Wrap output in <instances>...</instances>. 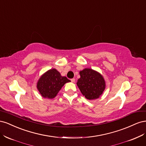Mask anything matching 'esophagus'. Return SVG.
Wrapping results in <instances>:
<instances>
[{
    "label": "esophagus",
    "mask_w": 146,
    "mask_h": 146,
    "mask_svg": "<svg viewBox=\"0 0 146 146\" xmlns=\"http://www.w3.org/2000/svg\"><path fill=\"white\" fill-rule=\"evenodd\" d=\"M70 80H71V82H72V83H74L75 81H76V79H75V78H72Z\"/></svg>",
    "instance_id": "esophagus-1"
}]
</instances>
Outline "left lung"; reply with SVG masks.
Returning a JSON list of instances; mask_svg holds the SVG:
<instances>
[{"mask_svg":"<svg viewBox=\"0 0 146 146\" xmlns=\"http://www.w3.org/2000/svg\"><path fill=\"white\" fill-rule=\"evenodd\" d=\"M80 78L77 85L82 94L88 100H96L100 98L105 89V81L102 75L90 68L80 71Z\"/></svg>","mask_w":146,"mask_h":146,"instance_id":"8db88e82","label":"left lung"}]
</instances>
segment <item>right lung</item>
I'll use <instances>...</instances> for the list:
<instances>
[{
    "label": "right lung",
    "instance_id": "1",
    "mask_svg": "<svg viewBox=\"0 0 146 146\" xmlns=\"http://www.w3.org/2000/svg\"><path fill=\"white\" fill-rule=\"evenodd\" d=\"M70 82L54 68L48 70L39 77L36 87L43 98L52 99L55 98L65 83Z\"/></svg>",
    "mask_w": 146,
    "mask_h": 146
}]
</instances>
